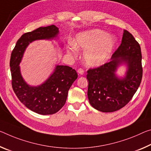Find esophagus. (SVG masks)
Returning <instances> with one entry per match:
<instances>
[{"label":"esophagus","mask_w":151,"mask_h":151,"mask_svg":"<svg viewBox=\"0 0 151 151\" xmlns=\"http://www.w3.org/2000/svg\"><path fill=\"white\" fill-rule=\"evenodd\" d=\"M77 72H78V73L80 75H83V74L85 73V71H84V70H83V68H78Z\"/></svg>","instance_id":"1"}]
</instances>
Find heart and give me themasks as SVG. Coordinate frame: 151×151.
I'll return each instance as SVG.
<instances>
[{"label":"heart","mask_w":151,"mask_h":151,"mask_svg":"<svg viewBox=\"0 0 151 151\" xmlns=\"http://www.w3.org/2000/svg\"><path fill=\"white\" fill-rule=\"evenodd\" d=\"M116 44L114 37L101 30H92L77 35L74 46L68 48L69 54H74L75 48L85 50L84 57L91 66L101 65L109 58Z\"/></svg>","instance_id":"heart-1"}]
</instances>
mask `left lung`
<instances>
[{
  "mask_svg": "<svg viewBox=\"0 0 151 151\" xmlns=\"http://www.w3.org/2000/svg\"><path fill=\"white\" fill-rule=\"evenodd\" d=\"M127 66L126 76L115 75L117 67ZM142 78V54L139 44L127 30H124L122 43L112 55L111 60L87 70V95L93 107L102 112L120 109L130 101Z\"/></svg>",
  "mask_w": 151,
  "mask_h": 151,
  "instance_id": "1",
  "label": "left lung"
}]
</instances>
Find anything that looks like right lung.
<instances>
[{"instance_id": "obj_1", "label": "right lung", "mask_w": 151, "mask_h": 151, "mask_svg": "<svg viewBox=\"0 0 151 151\" xmlns=\"http://www.w3.org/2000/svg\"><path fill=\"white\" fill-rule=\"evenodd\" d=\"M58 32V28L52 25L24 33L17 42L11 56L10 68L14 92L25 106L42 115L54 114L64 106L69 88L78 77L77 73L70 66L57 65L54 73L44 83L32 87L27 85L21 76L19 64L30 43L35 40L53 39L57 37Z\"/></svg>"}]
</instances>
